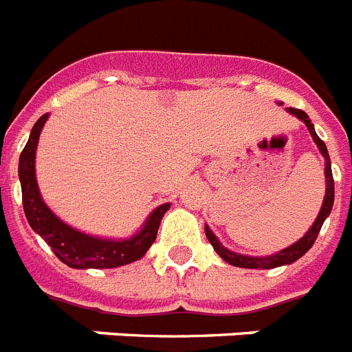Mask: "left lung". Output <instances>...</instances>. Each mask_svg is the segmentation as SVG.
<instances>
[{"instance_id": "left-lung-1", "label": "left lung", "mask_w": 352, "mask_h": 352, "mask_svg": "<svg viewBox=\"0 0 352 352\" xmlns=\"http://www.w3.org/2000/svg\"><path fill=\"white\" fill-rule=\"evenodd\" d=\"M283 105V103H279ZM286 111L290 112L292 116H295L297 120H300L304 125L308 126L309 134H311L313 141L317 144L318 152L322 153V157L326 161V168H324V175H326V195H324V202H322V208L318 211L317 218L313 221V226L309 227L308 232L297 240L295 243H292L290 247L279 250L276 254H270V256H245V254H238L234 250H229L227 247L220 243L214 232L209 229V226H206V236H208L209 243L212 245V249L217 250V254L220 256L223 261H227L232 267H240V268H261V270H268V268H276L283 267V265H290V263H295L299 258H302L304 254L308 252L313 247L315 240H317L318 232L322 229V223L326 221V218L329 217V212L333 209V202H335V181H333V173H331V159H329V153H327L326 144L320 140L315 132V126H313L311 120L308 118V114L300 109L294 107H286Z\"/></svg>"}]
</instances>
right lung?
<instances>
[{"mask_svg": "<svg viewBox=\"0 0 352 352\" xmlns=\"http://www.w3.org/2000/svg\"><path fill=\"white\" fill-rule=\"evenodd\" d=\"M50 114L35 121L28 143L19 157V182L23 191V209L34 232L52 247L58 259L71 268H118L141 259L157 238L159 226L170 204L153 209L135 234L118 238H100L67 226L46 206L35 177V152L39 135Z\"/></svg>", "mask_w": 352, "mask_h": 352, "instance_id": "add662e5", "label": "right lung"}]
</instances>
